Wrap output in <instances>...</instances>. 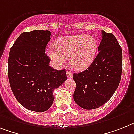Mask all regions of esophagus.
<instances>
[{"instance_id": "esophagus-1", "label": "esophagus", "mask_w": 134, "mask_h": 134, "mask_svg": "<svg viewBox=\"0 0 134 134\" xmlns=\"http://www.w3.org/2000/svg\"><path fill=\"white\" fill-rule=\"evenodd\" d=\"M66 75H67V77L69 78V79H71L72 77V74L70 71H67L66 72Z\"/></svg>"}]
</instances>
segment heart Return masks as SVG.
<instances>
[{
    "instance_id": "1",
    "label": "heart",
    "mask_w": 134,
    "mask_h": 134,
    "mask_svg": "<svg viewBox=\"0 0 134 134\" xmlns=\"http://www.w3.org/2000/svg\"><path fill=\"white\" fill-rule=\"evenodd\" d=\"M97 51V42L92 36L83 34L59 37L54 46L46 50V55L54 65L61 67L70 59L77 70H83L91 64Z\"/></svg>"
}]
</instances>
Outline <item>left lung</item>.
Here are the masks:
<instances>
[{
  "mask_svg": "<svg viewBox=\"0 0 134 134\" xmlns=\"http://www.w3.org/2000/svg\"><path fill=\"white\" fill-rule=\"evenodd\" d=\"M98 51L87 69L72 76L76 83L73 99L85 109H96L108 102L121 79L122 48L113 34L102 31Z\"/></svg>",
  "mask_w": 134,
  "mask_h": 134,
  "instance_id": "obj_1",
  "label": "left lung"
}]
</instances>
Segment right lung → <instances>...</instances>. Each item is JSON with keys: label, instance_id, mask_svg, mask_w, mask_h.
I'll return each instance as SVG.
<instances>
[{"label": "right lung", "instance_id": "add662e5", "mask_svg": "<svg viewBox=\"0 0 134 134\" xmlns=\"http://www.w3.org/2000/svg\"><path fill=\"white\" fill-rule=\"evenodd\" d=\"M49 31L24 32L10 49L8 77L15 99L24 108L43 112L53 103V91L67 79L66 70H58L45 49L51 40Z\"/></svg>", "mask_w": 134, "mask_h": 134}]
</instances>
